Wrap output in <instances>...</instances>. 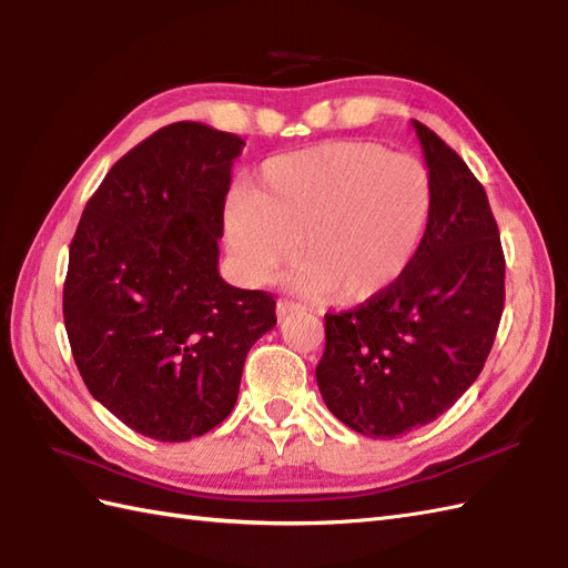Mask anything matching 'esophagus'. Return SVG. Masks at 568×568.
Instances as JSON below:
<instances>
[{
  "label": "esophagus",
  "instance_id": "esophagus-1",
  "mask_svg": "<svg viewBox=\"0 0 568 568\" xmlns=\"http://www.w3.org/2000/svg\"><path fill=\"white\" fill-rule=\"evenodd\" d=\"M275 312H278V320L283 322V320H287L290 314L305 312V307L297 305V302H293V300H281V302H278V307H275Z\"/></svg>",
  "mask_w": 568,
  "mask_h": 568
}]
</instances>
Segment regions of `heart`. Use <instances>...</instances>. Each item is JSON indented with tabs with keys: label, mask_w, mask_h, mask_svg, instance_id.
I'll return each instance as SVG.
<instances>
[{
	"label": "heart",
	"mask_w": 568,
	"mask_h": 568,
	"mask_svg": "<svg viewBox=\"0 0 568 568\" xmlns=\"http://www.w3.org/2000/svg\"><path fill=\"white\" fill-rule=\"evenodd\" d=\"M433 205L430 171L416 156L338 140L268 160L252 193L227 201L224 230L246 281L266 283L295 256L302 295L361 305L412 266Z\"/></svg>",
	"instance_id": "1"
}]
</instances>
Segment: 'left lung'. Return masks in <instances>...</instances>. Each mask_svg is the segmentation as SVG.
I'll return each instance as SVG.
<instances>
[{
  "mask_svg": "<svg viewBox=\"0 0 568 568\" xmlns=\"http://www.w3.org/2000/svg\"><path fill=\"white\" fill-rule=\"evenodd\" d=\"M412 123L435 186L424 244L385 293L326 314L316 365L328 412L367 438L445 414L479 377L504 314L506 258L489 197L463 156Z\"/></svg>",
  "mask_w": 568,
  "mask_h": 568,
  "instance_id": "1",
  "label": "left lung"
}]
</instances>
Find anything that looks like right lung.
I'll list each match as a JSON object with an SVG mask.
<instances>
[{
    "label": "right lung",
    "mask_w": 568,
    "mask_h": 568,
    "mask_svg": "<svg viewBox=\"0 0 568 568\" xmlns=\"http://www.w3.org/2000/svg\"><path fill=\"white\" fill-rule=\"evenodd\" d=\"M244 140L171 123L101 181L79 220L64 328L91 397L148 438L213 430L240 394L246 353L275 300L217 271L224 197Z\"/></svg>",
    "instance_id": "add662e5"
}]
</instances>
